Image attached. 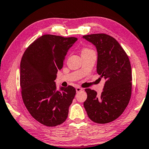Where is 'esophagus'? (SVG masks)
Wrapping results in <instances>:
<instances>
[{
  "label": "esophagus",
  "mask_w": 149,
  "mask_h": 149,
  "mask_svg": "<svg viewBox=\"0 0 149 149\" xmlns=\"http://www.w3.org/2000/svg\"><path fill=\"white\" fill-rule=\"evenodd\" d=\"M82 90H83V89H82L81 88H80V87L77 86V88H76V91H77V92H79L82 91Z\"/></svg>",
  "instance_id": "esophagus-1"
}]
</instances>
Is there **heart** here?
I'll list each match as a JSON object with an SVG mask.
<instances>
[{
  "instance_id": "obj_1",
  "label": "heart",
  "mask_w": 149,
  "mask_h": 149,
  "mask_svg": "<svg viewBox=\"0 0 149 149\" xmlns=\"http://www.w3.org/2000/svg\"><path fill=\"white\" fill-rule=\"evenodd\" d=\"M93 51L90 49H88V48H84V49H82L81 51V54H84V53H90V52H92Z\"/></svg>"
}]
</instances>
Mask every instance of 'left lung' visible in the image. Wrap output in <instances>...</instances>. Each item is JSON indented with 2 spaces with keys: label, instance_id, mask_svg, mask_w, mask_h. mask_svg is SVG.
I'll return each instance as SVG.
<instances>
[{
  "label": "left lung",
  "instance_id": "obj_1",
  "mask_svg": "<svg viewBox=\"0 0 149 149\" xmlns=\"http://www.w3.org/2000/svg\"><path fill=\"white\" fill-rule=\"evenodd\" d=\"M96 46L98 53L96 71L105 79L103 91L87 88L84 105L94 123L106 124L117 119L128 105L131 95L132 74L129 59L116 40L105 33L84 36Z\"/></svg>",
  "mask_w": 149,
  "mask_h": 149
}]
</instances>
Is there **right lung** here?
<instances>
[{"label": "right lung", "instance_id": "right-lung-1", "mask_svg": "<svg viewBox=\"0 0 149 149\" xmlns=\"http://www.w3.org/2000/svg\"><path fill=\"white\" fill-rule=\"evenodd\" d=\"M77 38L44 35L30 44L20 62V83L25 107L37 121L48 127L59 125L66 120L74 99V87H61L55 82L67 52Z\"/></svg>", "mask_w": 149, "mask_h": 149}]
</instances>
